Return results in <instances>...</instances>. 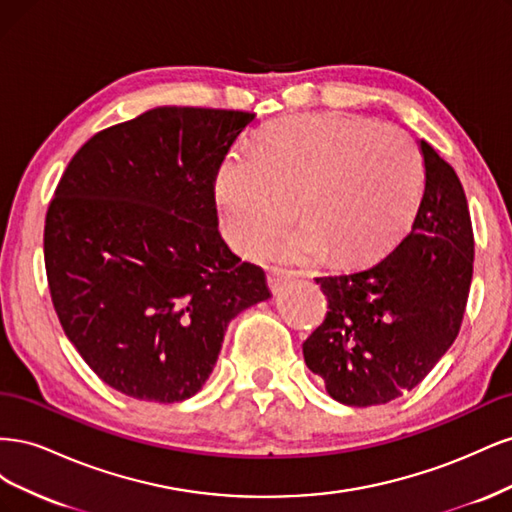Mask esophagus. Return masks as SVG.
Masks as SVG:
<instances>
[{
  "mask_svg": "<svg viewBox=\"0 0 512 512\" xmlns=\"http://www.w3.org/2000/svg\"><path fill=\"white\" fill-rule=\"evenodd\" d=\"M288 280H290V275L286 271H282V269H269L267 271V284H269L271 292H275V294L286 286Z\"/></svg>",
  "mask_w": 512,
  "mask_h": 512,
  "instance_id": "34e87169",
  "label": "esophagus"
}]
</instances>
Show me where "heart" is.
<instances>
[{
	"mask_svg": "<svg viewBox=\"0 0 512 512\" xmlns=\"http://www.w3.org/2000/svg\"><path fill=\"white\" fill-rule=\"evenodd\" d=\"M423 160L412 138L389 123L335 113L284 117L252 147L232 149L215 175L226 239L254 254L294 218L303 226L265 254L309 262H363L404 228L421 192Z\"/></svg>",
	"mask_w": 512,
	"mask_h": 512,
	"instance_id": "heart-1",
	"label": "heart"
}]
</instances>
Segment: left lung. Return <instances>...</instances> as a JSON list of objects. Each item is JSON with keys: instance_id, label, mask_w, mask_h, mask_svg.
Segmentation results:
<instances>
[{"instance_id": "left-lung-1", "label": "left lung", "mask_w": 512, "mask_h": 512, "mask_svg": "<svg viewBox=\"0 0 512 512\" xmlns=\"http://www.w3.org/2000/svg\"><path fill=\"white\" fill-rule=\"evenodd\" d=\"M425 190L408 235L374 267L316 277L329 299L305 339L307 367L346 406L389 404L412 391L459 333L474 265L466 192L421 141Z\"/></svg>"}]
</instances>
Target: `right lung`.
<instances>
[{"mask_svg": "<svg viewBox=\"0 0 512 512\" xmlns=\"http://www.w3.org/2000/svg\"><path fill=\"white\" fill-rule=\"evenodd\" d=\"M254 113L158 106L91 136L46 211L57 318L115 391L158 404L196 395L228 322L267 301L265 271L218 230L215 175Z\"/></svg>", "mask_w": 512, "mask_h": 512, "instance_id": "obj_1", "label": "right lung"}]
</instances>
